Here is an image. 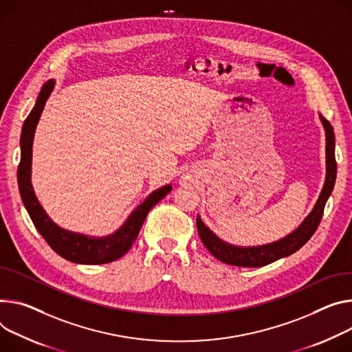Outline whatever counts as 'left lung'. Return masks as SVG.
Listing matches in <instances>:
<instances>
[{
  "label": "left lung",
  "instance_id": "left-lung-1",
  "mask_svg": "<svg viewBox=\"0 0 352 352\" xmlns=\"http://www.w3.org/2000/svg\"><path fill=\"white\" fill-rule=\"evenodd\" d=\"M320 122L324 127L326 133V179L320 195L316 205L313 206L311 212L305 217V220L300 223L299 228L295 229L292 233L285 236L280 240L272 241L270 244L263 245H234L225 240H221L219 236H216L206 225L202 221L201 216H197V228L199 237L205 247L212 252L213 257H216L219 261L236 265V267H264L268 265L279 258L287 257V255L294 254L300 247H303L309 239L316 232L318 223H320L323 217V210L326 206L327 199L330 198L333 188L336 184L337 177V163H336V136L331 123L324 119L320 113H318Z\"/></svg>",
  "mask_w": 352,
  "mask_h": 352
}]
</instances>
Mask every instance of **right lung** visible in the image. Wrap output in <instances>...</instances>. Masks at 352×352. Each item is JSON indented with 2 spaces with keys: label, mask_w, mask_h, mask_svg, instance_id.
I'll use <instances>...</instances> for the list:
<instances>
[{
  "label": "right lung",
  "mask_w": 352,
  "mask_h": 352,
  "mask_svg": "<svg viewBox=\"0 0 352 352\" xmlns=\"http://www.w3.org/2000/svg\"><path fill=\"white\" fill-rule=\"evenodd\" d=\"M54 80H49L41 89L36 104L30 111L29 116L25 119L21 133V163L18 167V185L22 202L34 221L35 228L47 241V244L60 255L76 264H107L112 263L122 255H124L133 245L148 210L162 201L173 185H164L158 188L144 199L124 220L123 225L112 234L104 237H94L76 232H70L57 226L49 217L42 205L39 204L34 186H32V146L38 122L43 112L47 98L54 89Z\"/></svg>",
  "instance_id": "add662e5"
}]
</instances>
